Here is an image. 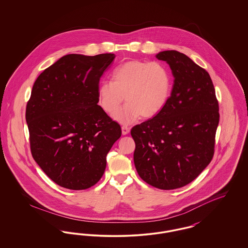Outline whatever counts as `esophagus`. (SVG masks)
<instances>
[{
  "mask_svg": "<svg viewBox=\"0 0 248 248\" xmlns=\"http://www.w3.org/2000/svg\"><path fill=\"white\" fill-rule=\"evenodd\" d=\"M130 132L129 127H127V126H122V134L124 135V136H125V135H127L128 133Z\"/></svg>",
  "mask_w": 248,
  "mask_h": 248,
  "instance_id": "1",
  "label": "esophagus"
}]
</instances>
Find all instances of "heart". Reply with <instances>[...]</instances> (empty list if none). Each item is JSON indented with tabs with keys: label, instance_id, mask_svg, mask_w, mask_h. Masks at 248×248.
Here are the masks:
<instances>
[{
	"label": "heart",
	"instance_id": "b5f03b06",
	"mask_svg": "<svg viewBox=\"0 0 248 248\" xmlns=\"http://www.w3.org/2000/svg\"><path fill=\"white\" fill-rule=\"evenodd\" d=\"M172 90V76L168 68L159 61L128 60L118 66L111 75V82L97 86V104L106 113L113 115L124 100V107L114 119L130 124L141 116L152 119L165 108Z\"/></svg>",
	"mask_w": 248,
	"mask_h": 248
}]
</instances>
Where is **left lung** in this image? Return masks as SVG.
<instances>
[{
	"label": "left lung",
	"mask_w": 248,
	"mask_h": 248,
	"mask_svg": "<svg viewBox=\"0 0 248 248\" xmlns=\"http://www.w3.org/2000/svg\"><path fill=\"white\" fill-rule=\"evenodd\" d=\"M156 59L174 76L170 97L155 117L134 126V163L142 179L161 189L186 186L209 165L219 122L218 103L208 72L175 50Z\"/></svg>",
	"instance_id": "left-lung-1"
}]
</instances>
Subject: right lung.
Instances as JSON below:
<instances>
[{"mask_svg":"<svg viewBox=\"0 0 248 248\" xmlns=\"http://www.w3.org/2000/svg\"><path fill=\"white\" fill-rule=\"evenodd\" d=\"M114 54H70L43 71L26 108L33 159L55 183L80 190L94 186L121 126L97 105V86Z\"/></svg>","mask_w":248,"mask_h":248,"instance_id":"add662e5","label":"right lung"}]
</instances>
